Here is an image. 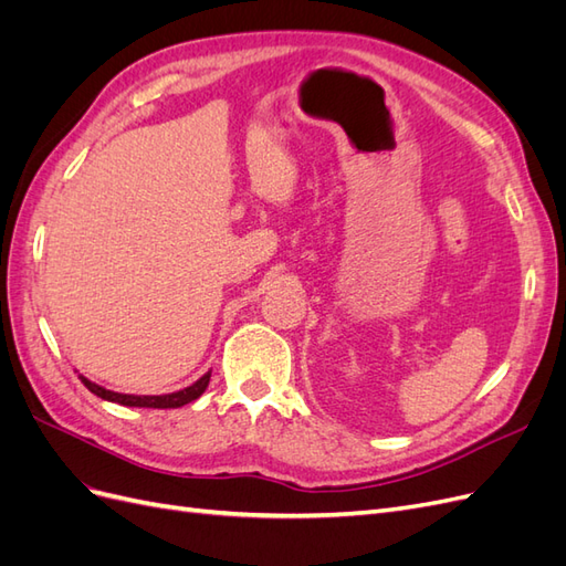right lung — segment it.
I'll list each match as a JSON object with an SVG mask.
<instances>
[{
    "mask_svg": "<svg viewBox=\"0 0 566 566\" xmlns=\"http://www.w3.org/2000/svg\"><path fill=\"white\" fill-rule=\"evenodd\" d=\"M210 373L208 370L202 375L200 380H196L191 387H184L179 391H172V394H160V397H139V394H119V391H111L106 387H101L92 380L84 378V375H80L82 385L87 387L92 394H96V397L106 399V401H113V403H119V406H132V408H181L186 403L196 401L200 394L208 389L210 385Z\"/></svg>",
    "mask_w": 566,
    "mask_h": 566,
    "instance_id": "right-lung-1",
    "label": "right lung"
}]
</instances>
